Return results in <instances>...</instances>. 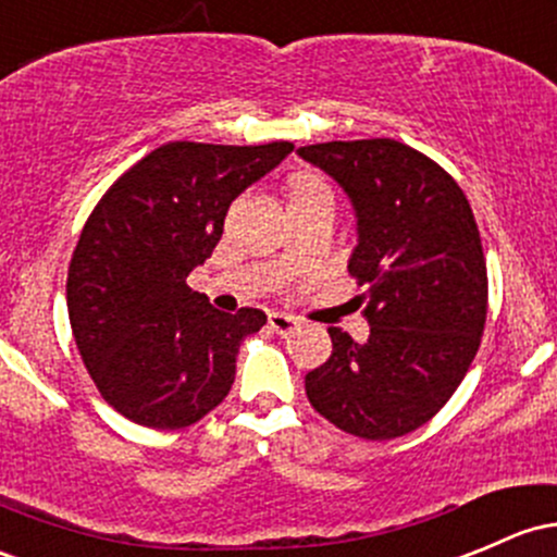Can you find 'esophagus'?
Returning a JSON list of instances; mask_svg holds the SVG:
<instances>
[{"label":"esophagus","instance_id":"obj_1","mask_svg":"<svg viewBox=\"0 0 557 557\" xmlns=\"http://www.w3.org/2000/svg\"><path fill=\"white\" fill-rule=\"evenodd\" d=\"M268 324L276 334H292L295 329H300V321L295 315H286V313H271L268 315Z\"/></svg>","mask_w":557,"mask_h":557}]
</instances>
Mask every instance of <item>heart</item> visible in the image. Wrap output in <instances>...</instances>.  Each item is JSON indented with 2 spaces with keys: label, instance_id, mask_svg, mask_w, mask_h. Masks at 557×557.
Masks as SVG:
<instances>
[{
  "label": "heart",
  "instance_id": "heart-1",
  "mask_svg": "<svg viewBox=\"0 0 557 557\" xmlns=\"http://www.w3.org/2000/svg\"><path fill=\"white\" fill-rule=\"evenodd\" d=\"M319 190H329L324 181L313 175H300L292 183V196H305V194H319Z\"/></svg>",
  "mask_w": 557,
  "mask_h": 557
}]
</instances>
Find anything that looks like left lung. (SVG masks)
Listing matches in <instances>:
<instances>
[{
    "instance_id": "left-lung-1",
    "label": "left lung",
    "mask_w": 557,
    "mask_h": 557,
    "mask_svg": "<svg viewBox=\"0 0 557 557\" xmlns=\"http://www.w3.org/2000/svg\"><path fill=\"white\" fill-rule=\"evenodd\" d=\"M300 157L350 196L369 339L329 329L332 356L305 374L313 409L345 433L391 441L433 420L468 374L488 278L481 233L457 181L391 137L302 146Z\"/></svg>"
}]
</instances>
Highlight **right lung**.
Segmentation results:
<instances>
[{"label":"right lung","mask_w":557,"mask_h":557,"mask_svg":"<svg viewBox=\"0 0 557 557\" xmlns=\"http://www.w3.org/2000/svg\"><path fill=\"white\" fill-rule=\"evenodd\" d=\"M295 146L175 140L106 190L69 265V319L89 376L129 422L177 430L228 396L257 308L223 313L185 284L223 236L231 201Z\"/></svg>","instance_id":"obj_1"}]
</instances>
